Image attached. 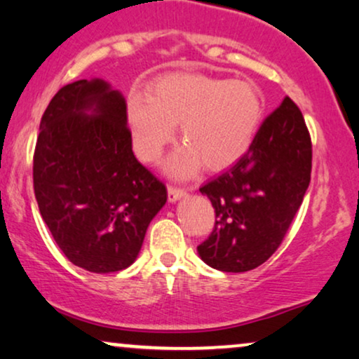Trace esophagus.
Wrapping results in <instances>:
<instances>
[{
    "label": "esophagus",
    "instance_id": "obj_1",
    "mask_svg": "<svg viewBox=\"0 0 359 359\" xmlns=\"http://www.w3.org/2000/svg\"><path fill=\"white\" fill-rule=\"evenodd\" d=\"M167 192H169V200H170V202H177V200L182 198V197H185V195H187V190L182 189V187H175V185H169Z\"/></svg>",
    "mask_w": 359,
    "mask_h": 359
}]
</instances>
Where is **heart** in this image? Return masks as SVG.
Masks as SVG:
<instances>
[{"mask_svg":"<svg viewBox=\"0 0 359 359\" xmlns=\"http://www.w3.org/2000/svg\"><path fill=\"white\" fill-rule=\"evenodd\" d=\"M133 142L142 161L152 162L174 140L185 147L167 162L175 175L200 164L222 170L250 149L264 118V102L255 85L203 74H170L151 83L149 95L130 93L126 102Z\"/></svg>","mask_w":359,"mask_h":359,"instance_id":"1","label":"heart"}]
</instances>
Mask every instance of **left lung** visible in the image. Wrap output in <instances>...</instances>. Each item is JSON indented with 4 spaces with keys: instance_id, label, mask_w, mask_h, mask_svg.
<instances>
[{
    "instance_id": "left-lung-1",
    "label": "left lung",
    "mask_w": 359,
    "mask_h": 359,
    "mask_svg": "<svg viewBox=\"0 0 359 359\" xmlns=\"http://www.w3.org/2000/svg\"><path fill=\"white\" fill-rule=\"evenodd\" d=\"M312 172V140L289 97L262 121L252 144L229 169L200 187L215 208V226L198 245L213 269H256L283 243Z\"/></svg>"
}]
</instances>
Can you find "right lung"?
<instances>
[{"label": "right lung", "instance_id": "obj_1", "mask_svg": "<svg viewBox=\"0 0 359 359\" xmlns=\"http://www.w3.org/2000/svg\"><path fill=\"white\" fill-rule=\"evenodd\" d=\"M39 128L34 195L57 246L85 271L126 269L167 189L135 157L123 95L98 79L69 83Z\"/></svg>", "mask_w": 359, "mask_h": 359}]
</instances>
